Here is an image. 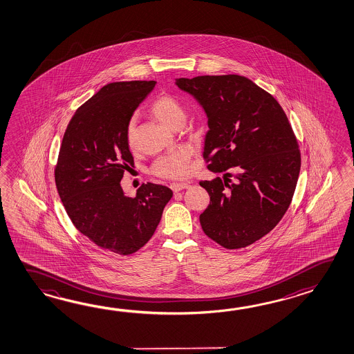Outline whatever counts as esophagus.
I'll use <instances>...</instances> for the list:
<instances>
[{
	"label": "esophagus",
	"instance_id": "1",
	"mask_svg": "<svg viewBox=\"0 0 354 354\" xmlns=\"http://www.w3.org/2000/svg\"><path fill=\"white\" fill-rule=\"evenodd\" d=\"M189 187H190V184H188V183H173V184L170 185V188H171L174 193H178V192H180V190L188 189Z\"/></svg>",
	"mask_w": 354,
	"mask_h": 354
}]
</instances>
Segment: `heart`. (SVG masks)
<instances>
[{
  "label": "heart",
  "instance_id": "obj_1",
  "mask_svg": "<svg viewBox=\"0 0 354 354\" xmlns=\"http://www.w3.org/2000/svg\"><path fill=\"white\" fill-rule=\"evenodd\" d=\"M150 111L158 120L170 127H174L180 121H184V117H185L180 102L169 93L161 94L152 102ZM124 138L129 147L131 149L135 147L136 145L135 118H131L127 122L126 131H124ZM190 158H192V149L187 146H181L173 151L166 152L155 160L151 166V173L165 179L187 178L192 170Z\"/></svg>",
  "mask_w": 354,
  "mask_h": 354
}]
</instances>
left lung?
I'll return each instance as SVG.
<instances>
[{
    "label": "left lung",
    "instance_id": "obj_1",
    "mask_svg": "<svg viewBox=\"0 0 354 354\" xmlns=\"http://www.w3.org/2000/svg\"><path fill=\"white\" fill-rule=\"evenodd\" d=\"M176 86L208 115L203 158L210 171L224 173L199 183L210 196L199 216L203 231L228 250L252 245L281 221L295 192L301 155L288 115L271 94L237 74L180 78ZM232 167L237 174L227 171Z\"/></svg>",
    "mask_w": 354,
    "mask_h": 354
}]
</instances>
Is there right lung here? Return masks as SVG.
I'll list each match as a JSON object with an SVG mask.
<instances>
[{
	"label": "right lung",
	"instance_id": "obj_1",
	"mask_svg": "<svg viewBox=\"0 0 354 354\" xmlns=\"http://www.w3.org/2000/svg\"><path fill=\"white\" fill-rule=\"evenodd\" d=\"M155 80L113 82L75 111L59 150L54 175L74 227L94 245L127 256L151 239L173 192L142 184L126 196L123 173L133 166L124 131Z\"/></svg>",
	"mask_w": 354,
	"mask_h": 354
}]
</instances>
